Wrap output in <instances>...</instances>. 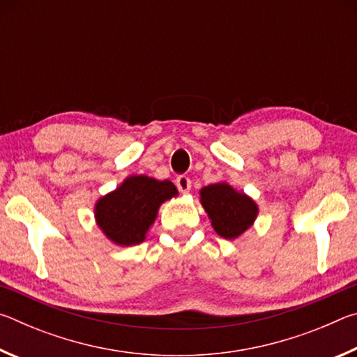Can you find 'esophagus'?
I'll return each mask as SVG.
<instances>
[{"mask_svg": "<svg viewBox=\"0 0 357 357\" xmlns=\"http://www.w3.org/2000/svg\"><path fill=\"white\" fill-rule=\"evenodd\" d=\"M176 187H178V190H179V192L187 193V192L190 190V187H192V181H190V178H189V176H185V174H181V176H178V178H176Z\"/></svg>", "mask_w": 357, "mask_h": 357, "instance_id": "34e87169", "label": "esophagus"}]
</instances>
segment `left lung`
<instances>
[{
  "instance_id": "left-lung-1",
  "label": "left lung",
  "mask_w": 357,
  "mask_h": 357,
  "mask_svg": "<svg viewBox=\"0 0 357 357\" xmlns=\"http://www.w3.org/2000/svg\"><path fill=\"white\" fill-rule=\"evenodd\" d=\"M200 195L215 233L225 239H234L243 234L258 214L255 202L227 183L203 187Z\"/></svg>"
}]
</instances>
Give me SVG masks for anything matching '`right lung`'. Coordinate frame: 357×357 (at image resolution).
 <instances>
[{"mask_svg":"<svg viewBox=\"0 0 357 357\" xmlns=\"http://www.w3.org/2000/svg\"><path fill=\"white\" fill-rule=\"evenodd\" d=\"M174 195L178 190L172 181H157L143 174L130 176L98 202L96 220L114 244H140L155 220L157 209Z\"/></svg>","mask_w":357,"mask_h":357,"instance_id":"obj_1","label":"right lung"}]
</instances>
